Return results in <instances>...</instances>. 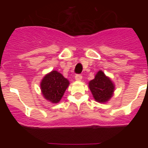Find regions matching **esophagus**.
<instances>
[{
	"label": "esophagus",
	"mask_w": 148,
	"mask_h": 148,
	"mask_svg": "<svg viewBox=\"0 0 148 148\" xmlns=\"http://www.w3.org/2000/svg\"><path fill=\"white\" fill-rule=\"evenodd\" d=\"M75 80H77V81H80V80H82V75H80V74H77V75H75Z\"/></svg>",
	"instance_id": "34e87169"
}]
</instances>
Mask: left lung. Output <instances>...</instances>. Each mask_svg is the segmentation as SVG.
<instances>
[{
  "label": "left lung",
  "mask_w": 148,
  "mask_h": 148,
  "mask_svg": "<svg viewBox=\"0 0 148 148\" xmlns=\"http://www.w3.org/2000/svg\"><path fill=\"white\" fill-rule=\"evenodd\" d=\"M89 87L94 99L98 102H106L113 95L114 85L109 78L101 71H99L93 80L90 81Z\"/></svg>",
  "instance_id": "1"
}]
</instances>
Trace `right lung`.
<instances>
[{"instance_id":"right-lung-1","label":"right lung","mask_w":148,"mask_h":148,"mask_svg":"<svg viewBox=\"0 0 148 148\" xmlns=\"http://www.w3.org/2000/svg\"><path fill=\"white\" fill-rule=\"evenodd\" d=\"M69 81L57 71H52L45 75L40 83L42 94L47 100L58 103L69 85Z\"/></svg>"}]
</instances>
